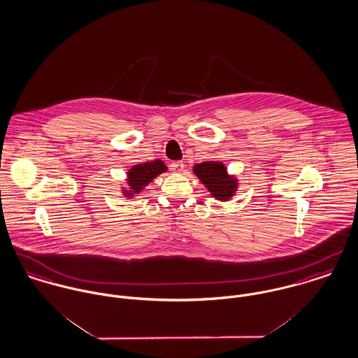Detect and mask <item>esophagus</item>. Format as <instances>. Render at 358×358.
I'll return each instance as SVG.
<instances>
[{"label": "esophagus", "mask_w": 358, "mask_h": 358, "mask_svg": "<svg viewBox=\"0 0 358 358\" xmlns=\"http://www.w3.org/2000/svg\"><path fill=\"white\" fill-rule=\"evenodd\" d=\"M171 169L173 172H176V173H180L185 169V164H183V162H172L171 163Z\"/></svg>", "instance_id": "1"}]
</instances>
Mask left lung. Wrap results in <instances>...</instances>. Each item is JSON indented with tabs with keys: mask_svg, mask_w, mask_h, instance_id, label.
<instances>
[{
	"mask_svg": "<svg viewBox=\"0 0 358 358\" xmlns=\"http://www.w3.org/2000/svg\"><path fill=\"white\" fill-rule=\"evenodd\" d=\"M194 173L217 199L227 201L236 190V180L228 176L227 169L222 163L205 162L196 164Z\"/></svg>",
	"mask_w": 358,
	"mask_h": 358,
	"instance_id": "obj_1",
	"label": "left lung"
}]
</instances>
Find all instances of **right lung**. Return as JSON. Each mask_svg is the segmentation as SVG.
<instances>
[{
    "label": "right lung",
    "instance_id": "obj_1",
    "mask_svg": "<svg viewBox=\"0 0 358 358\" xmlns=\"http://www.w3.org/2000/svg\"><path fill=\"white\" fill-rule=\"evenodd\" d=\"M166 171V166L162 160H155L149 163L134 165L129 171V186L132 193H139L149 182H152L157 175ZM131 195V193H126Z\"/></svg>",
    "mask_w": 358,
    "mask_h": 358
}]
</instances>
